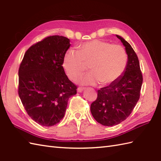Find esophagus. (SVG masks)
<instances>
[{"mask_svg": "<svg viewBox=\"0 0 161 161\" xmlns=\"http://www.w3.org/2000/svg\"><path fill=\"white\" fill-rule=\"evenodd\" d=\"M84 90V88H82V87L77 88V92H78V93H81V92H82Z\"/></svg>", "mask_w": 161, "mask_h": 161, "instance_id": "1", "label": "esophagus"}]
</instances>
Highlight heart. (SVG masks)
<instances>
[{
  "label": "heart",
  "mask_w": 161,
  "mask_h": 161,
  "mask_svg": "<svg viewBox=\"0 0 161 161\" xmlns=\"http://www.w3.org/2000/svg\"><path fill=\"white\" fill-rule=\"evenodd\" d=\"M127 60V54L122 46L95 39L82 43L78 50H68L64 57L63 66L70 78L76 79L90 63L92 72L81 77L80 82L84 85L100 82L110 85L124 73Z\"/></svg>",
  "instance_id": "obj_1"
}]
</instances>
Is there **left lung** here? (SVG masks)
Wrapping results in <instances>:
<instances>
[{
  "mask_svg": "<svg viewBox=\"0 0 161 161\" xmlns=\"http://www.w3.org/2000/svg\"><path fill=\"white\" fill-rule=\"evenodd\" d=\"M116 36L127 54L126 69L115 83L97 91V100L91 105V112L95 120L108 126L119 124L131 114L140 98L142 84L137 54L123 37Z\"/></svg>",
  "mask_w": 161,
  "mask_h": 161,
  "instance_id": "1",
  "label": "left lung"
}]
</instances>
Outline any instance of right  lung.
Instances as JSON below:
<instances>
[{"label":"right lung","mask_w":161,"mask_h":161,"mask_svg":"<svg viewBox=\"0 0 161 161\" xmlns=\"http://www.w3.org/2000/svg\"><path fill=\"white\" fill-rule=\"evenodd\" d=\"M70 46L69 39L46 37L26 51L19 70V95L29 116L39 125L51 126L64 118L68 101L77 94L62 66Z\"/></svg>","instance_id":"1"}]
</instances>
